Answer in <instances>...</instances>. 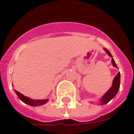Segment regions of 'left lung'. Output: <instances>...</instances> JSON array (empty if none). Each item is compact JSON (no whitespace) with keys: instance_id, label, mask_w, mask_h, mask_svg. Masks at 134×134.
<instances>
[{"instance_id":"obj_1","label":"left lung","mask_w":134,"mask_h":134,"mask_svg":"<svg viewBox=\"0 0 134 134\" xmlns=\"http://www.w3.org/2000/svg\"><path fill=\"white\" fill-rule=\"evenodd\" d=\"M105 51L108 53V54L110 56V57H112V54H110V52L108 51V50L106 49V48H104ZM112 63L113 66L115 67H117V65L115 63L114 59L112 58ZM120 73H118V74L114 77V80H113V84H112V87L110 88V89L109 90L107 93H105L104 96L101 99V102H102V104L103 105V104H106V103H108L112 99H113L114 97L116 96V95L117 94L118 91H119V88H120Z\"/></svg>"}]
</instances>
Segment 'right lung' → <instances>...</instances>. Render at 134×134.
Returning a JSON list of instances; mask_svg holds the SVG:
<instances>
[{"label": "right lung", "instance_id": "right-lung-1", "mask_svg": "<svg viewBox=\"0 0 134 134\" xmlns=\"http://www.w3.org/2000/svg\"><path fill=\"white\" fill-rule=\"evenodd\" d=\"M15 93H16L17 95L18 96L19 99H20L21 101L24 102V103H26V104H29L30 105H32V106H37V105H41L43 104H45L46 103H47L48 101V99H42V100H32L29 99V97H26L24 96L22 94H21L20 93H19L18 91H15Z\"/></svg>", "mask_w": 134, "mask_h": 134}]
</instances>
